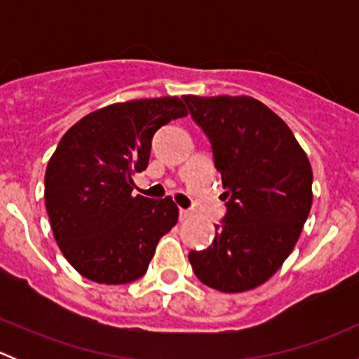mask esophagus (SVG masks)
Masks as SVG:
<instances>
[{
    "mask_svg": "<svg viewBox=\"0 0 359 359\" xmlns=\"http://www.w3.org/2000/svg\"><path fill=\"white\" fill-rule=\"evenodd\" d=\"M191 215H193V212H191V210H184V208L179 210V220H180V222L187 220Z\"/></svg>",
    "mask_w": 359,
    "mask_h": 359,
    "instance_id": "1",
    "label": "esophagus"
}]
</instances>
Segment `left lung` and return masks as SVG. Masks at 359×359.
Instances as JSON below:
<instances>
[{"instance_id":"obj_1","label":"left lung","mask_w":359,"mask_h":359,"mask_svg":"<svg viewBox=\"0 0 359 359\" xmlns=\"http://www.w3.org/2000/svg\"><path fill=\"white\" fill-rule=\"evenodd\" d=\"M212 147L226 215L206 250H191L194 274L219 292H247L290 255L313 203V170L287 123L252 97L184 95Z\"/></svg>"}]
</instances>
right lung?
Listing matches in <instances>:
<instances>
[{"label": "right lung", "instance_id": "right-lung-1", "mask_svg": "<svg viewBox=\"0 0 359 359\" xmlns=\"http://www.w3.org/2000/svg\"><path fill=\"white\" fill-rule=\"evenodd\" d=\"M187 116L177 97L130 100L90 112L67 130L45 173L53 236L81 276L125 285L144 276L159 238L177 224L170 198L132 196L154 133Z\"/></svg>", "mask_w": 359, "mask_h": 359}]
</instances>
